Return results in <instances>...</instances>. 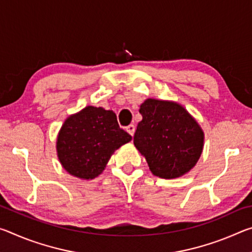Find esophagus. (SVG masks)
<instances>
[{
    "mask_svg": "<svg viewBox=\"0 0 252 252\" xmlns=\"http://www.w3.org/2000/svg\"><path fill=\"white\" fill-rule=\"evenodd\" d=\"M126 131H127V133H129L130 135L133 136L134 131H135V126L133 125H129V126H126Z\"/></svg>",
    "mask_w": 252,
    "mask_h": 252,
    "instance_id": "1",
    "label": "esophagus"
}]
</instances>
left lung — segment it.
<instances>
[{"label": "left lung", "instance_id": "obj_1", "mask_svg": "<svg viewBox=\"0 0 252 252\" xmlns=\"http://www.w3.org/2000/svg\"><path fill=\"white\" fill-rule=\"evenodd\" d=\"M142 120L133 136L135 148L151 172L162 179L181 177L201 156L203 132L180 104L148 99L140 106Z\"/></svg>", "mask_w": 252, "mask_h": 252}]
</instances>
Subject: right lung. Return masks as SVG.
Returning a JSON list of instances; mask_svg holds the SVG:
<instances>
[{
  "label": "right lung",
  "mask_w": 252,
  "mask_h": 252,
  "mask_svg": "<svg viewBox=\"0 0 252 252\" xmlns=\"http://www.w3.org/2000/svg\"><path fill=\"white\" fill-rule=\"evenodd\" d=\"M131 140L119 126L113 111L89 105L63 123L58 135V157L72 176L93 179L103 171L111 155Z\"/></svg>",
  "instance_id": "obj_1"
}]
</instances>
